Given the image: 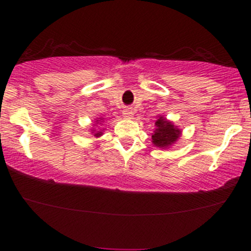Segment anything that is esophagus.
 <instances>
[{"mask_svg": "<svg viewBox=\"0 0 251 251\" xmlns=\"http://www.w3.org/2000/svg\"><path fill=\"white\" fill-rule=\"evenodd\" d=\"M123 114L126 119H132V117H133V111H132V108H125L123 111Z\"/></svg>", "mask_w": 251, "mask_h": 251, "instance_id": "esophagus-1", "label": "esophagus"}]
</instances>
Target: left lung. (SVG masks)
Returning a JSON list of instances; mask_svg holds the SVG:
<instances>
[{"mask_svg":"<svg viewBox=\"0 0 251 251\" xmlns=\"http://www.w3.org/2000/svg\"><path fill=\"white\" fill-rule=\"evenodd\" d=\"M152 133V144L155 148L166 150L176 144L181 135V129L163 116H157Z\"/></svg>","mask_w":251,"mask_h":251,"instance_id":"obj_1","label":"left lung"}]
</instances>
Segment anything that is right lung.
<instances>
[{"mask_svg": "<svg viewBox=\"0 0 251 251\" xmlns=\"http://www.w3.org/2000/svg\"><path fill=\"white\" fill-rule=\"evenodd\" d=\"M103 118L102 117H100V118H97L96 119V123L93 124V126L94 127H92L91 128V133L94 135V137H97V138H100L101 137V135L103 134V128L101 129V128H96V127H99V124H101V123H103Z\"/></svg>", "mask_w": 251, "mask_h": 251, "instance_id": "right-lung-1", "label": "right lung"}]
</instances>
